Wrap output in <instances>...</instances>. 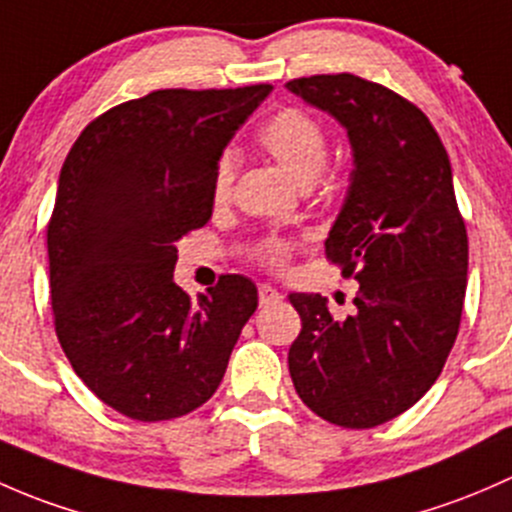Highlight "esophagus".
Masks as SVG:
<instances>
[{
	"instance_id": "esophagus-1",
	"label": "esophagus",
	"mask_w": 512,
	"mask_h": 512,
	"mask_svg": "<svg viewBox=\"0 0 512 512\" xmlns=\"http://www.w3.org/2000/svg\"><path fill=\"white\" fill-rule=\"evenodd\" d=\"M281 298H283V295L278 293L273 286H261V288H258V303H261L263 308H266V305L278 303V300H281Z\"/></svg>"
}]
</instances>
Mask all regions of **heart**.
<instances>
[{
	"instance_id": "obj_1",
	"label": "heart",
	"mask_w": 512,
	"mask_h": 512,
	"mask_svg": "<svg viewBox=\"0 0 512 512\" xmlns=\"http://www.w3.org/2000/svg\"><path fill=\"white\" fill-rule=\"evenodd\" d=\"M258 145L291 175L300 187H310L320 172L325 170L330 152L328 130L323 128L318 118L298 108H283L278 110L273 118L263 123L258 130ZM236 157L234 150H224L219 155L217 165H214L212 175V199L217 204L226 202L234 187L236 177ZM288 254H291V244L283 239H263L258 246V256L266 261L268 266H283Z\"/></svg>"
}]
</instances>
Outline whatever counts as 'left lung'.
Instances as JSON below:
<instances>
[{
  "instance_id": "left-lung-1",
  "label": "left lung",
  "mask_w": 512,
  "mask_h": 512,
  "mask_svg": "<svg viewBox=\"0 0 512 512\" xmlns=\"http://www.w3.org/2000/svg\"><path fill=\"white\" fill-rule=\"evenodd\" d=\"M286 88L350 140V187L325 251L360 283L347 318L320 293L288 295L303 325L288 370L310 412L372 429L429 392L456 342L468 239L451 162L429 118L379 83L337 73Z\"/></svg>"
}]
</instances>
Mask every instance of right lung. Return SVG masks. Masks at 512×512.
Here are the masks:
<instances>
[{"label": "right lung", "instance_id": "right-lung-1", "mask_svg": "<svg viewBox=\"0 0 512 512\" xmlns=\"http://www.w3.org/2000/svg\"><path fill=\"white\" fill-rule=\"evenodd\" d=\"M271 86L155 91L93 120L61 167L49 221L56 335L115 412L165 421L217 392L258 291L224 276L197 300L175 283L177 241L212 217V175Z\"/></svg>", "mask_w": 512, "mask_h": 512}]
</instances>
